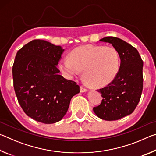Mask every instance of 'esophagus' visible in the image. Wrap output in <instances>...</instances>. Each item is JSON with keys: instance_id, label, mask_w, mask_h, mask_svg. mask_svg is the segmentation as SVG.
Returning a JSON list of instances; mask_svg holds the SVG:
<instances>
[{"instance_id": "esophagus-1", "label": "esophagus", "mask_w": 156, "mask_h": 156, "mask_svg": "<svg viewBox=\"0 0 156 156\" xmlns=\"http://www.w3.org/2000/svg\"><path fill=\"white\" fill-rule=\"evenodd\" d=\"M87 91V89L86 88H84V87H83V86L80 87V92H86Z\"/></svg>"}]
</instances>
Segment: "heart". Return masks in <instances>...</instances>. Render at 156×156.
<instances>
[{"instance_id":"b5f03b06","label":"heart","mask_w":156,"mask_h":156,"mask_svg":"<svg viewBox=\"0 0 156 156\" xmlns=\"http://www.w3.org/2000/svg\"><path fill=\"white\" fill-rule=\"evenodd\" d=\"M118 52L112 47L87 45L79 47L60 62V68L68 77L83 78L89 85L103 87L114 80L119 72Z\"/></svg>"}]
</instances>
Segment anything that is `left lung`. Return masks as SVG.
Segmentation results:
<instances>
[{"label": "left lung", "instance_id": "8db88e82", "mask_svg": "<svg viewBox=\"0 0 156 156\" xmlns=\"http://www.w3.org/2000/svg\"><path fill=\"white\" fill-rule=\"evenodd\" d=\"M101 42L110 43L119 54L120 66L114 80L104 88L102 102L93 108L98 117L112 121L130 115L140 99L143 87V61L135 47L116 37L107 36Z\"/></svg>", "mask_w": 156, "mask_h": 156}]
</instances>
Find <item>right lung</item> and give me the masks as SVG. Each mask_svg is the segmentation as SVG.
<instances>
[{
	"label": "right lung",
	"mask_w": 156,
	"mask_h": 156,
	"mask_svg": "<svg viewBox=\"0 0 156 156\" xmlns=\"http://www.w3.org/2000/svg\"><path fill=\"white\" fill-rule=\"evenodd\" d=\"M64 49L43 40H34L18 50L12 74L16 95L29 117L53 124L61 120L71 99L80 92L74 81L59 75L58 64Z\"/></svg>",
	"instance_id": "add662e5"
}]
</instances>
